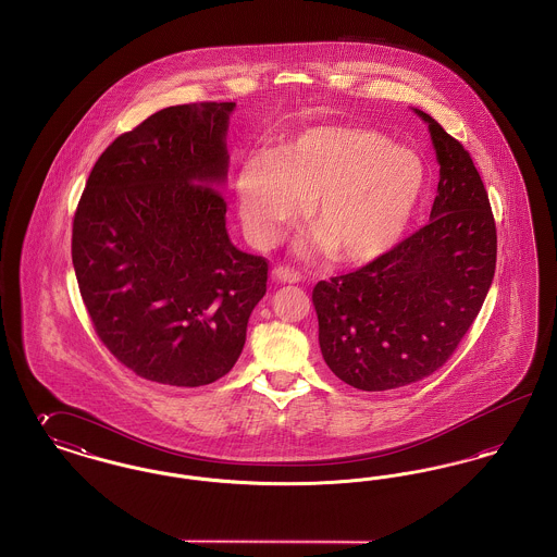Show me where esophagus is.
I'll return each instance as SVG.
<instances>
[{
	"label": "esophagus",
	"instance_id": "34e87169",
	"mask_svg": "<svg viewBox=\"0 0 557 557\" xmlns=\"http://www.w3.org/2000/svg\"><path fill=\"white\" fill-rule=\"evenodd\" d=\"M273 277L277 280V282H284V284H298L300 280H302V275L298 273V271H294L290 267H275L273 269Z\"/></svg>",
	"mask_w": 557,
	"mask_h": 557
}]
</instances>
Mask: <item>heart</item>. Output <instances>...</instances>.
<instances>
[{"label": "heart", "mask_w": 557, "mask_h": 557, "mask_svg": "<svg viewBox=\"0 0 557 557\" xmlns=\"http://www.w3.org/2000/svg\"><path fill=\"white\" fill-rule=\"evenodd\" d=\"M425 184L422 157L386 133L315 125L239 166V212L250 239L271 246L309 205L315 246L341 265H368L403 238Z\"/></svg>", "instance_id": "heart-1"}]
</instances>
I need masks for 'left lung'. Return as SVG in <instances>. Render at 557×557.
Returning a JSON list of instances; mask_svg holds the SVG:
<instances>
[{
  "label": "left lung",
  "instance_id": "1",
  "mask_svg": "<svg viewBox=\"0 0 557 557\" xmlns=\"http://www.w3.org/2000/svg\"><path fill=\"white\" fill-rule=\"evenodd\" d=\"M416 112L441 164L430 223L377 261L313 288L327 368L370 393L443 368L480 313L497 265L495 216L470 152Z\"/></svg>",
  "mask_w": 557,
  "mask_h": 557
}]
</instances>
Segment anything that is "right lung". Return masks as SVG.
Here are the masks:
<instances>
[{"label":"right lung","mask_w":557,"mask_h":557,"mask_svg":"<svg viewBox=\"0 0 557 557\" xmlns=\"http://www.w3.org/2000/svg\"><path fill=\"white\" fill-rule=\"evenodd\" d=\"M234 102L162 108L96 160L73 219V265L102 345L169 386H205L238 361L269 263L225 230Z\"/></svg>","instance_id":"right-lung-1"}]
</instances>
